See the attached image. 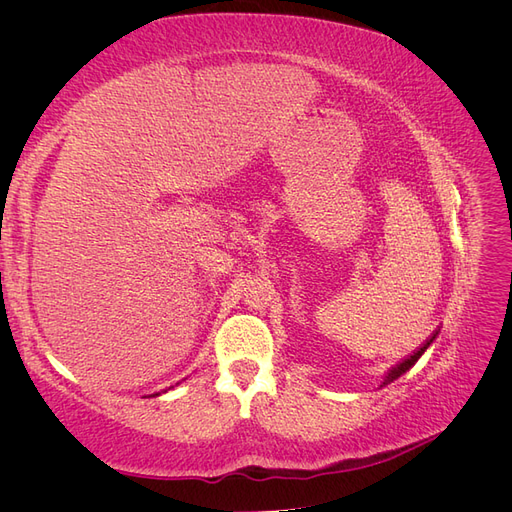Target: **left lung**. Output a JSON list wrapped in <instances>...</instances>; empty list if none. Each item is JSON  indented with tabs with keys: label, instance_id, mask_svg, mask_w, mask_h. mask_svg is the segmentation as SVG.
Here are the masks:
<instances>
[{
	"label": "left lung",
	"instance_id": "1",
	"mask_svg": "<svg viewBox=\"0 0 512 512\" xmlns=\"http://www.w3.org/2000/svg\"><path fill=\"white\" fill-rule=\"evenodd\" d=\"M438 333V331H436ZM436 333H433L429 339H427V342L421 346V348H418V350H414L410 356H408V359H404V361H401L399 365H395L391 371H389V376H386L384 378V384H389V382H393V380H397L401 374H406V371L418 361V359H421V354L429 348V344L433 342V339H436Z\"/></svg>",
	"mask_w": 512,
	"mask_h": 512
}]
</instances>
